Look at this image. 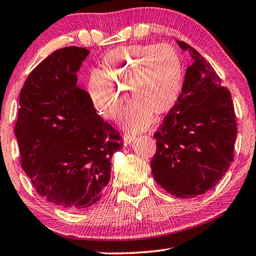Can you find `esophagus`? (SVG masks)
<instances>
[{
	"mask_svg": "<svg viewBox=\"0 0 256 256\" xmlns=\"http://www.w3.org/2000/svg\"><path fill=\"white\" fill-rule=\"evenodd\" d=\"M135 140V136H132V135H124V146H128L130 144V143L134 141Z\"/></svg>",
	"mask_w": 256,
	"mask_h": 256,
	"instance_id": "esophagus-1",
	"label": "esophagus"
}]
</instances>
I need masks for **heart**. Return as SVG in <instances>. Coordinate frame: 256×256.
I'll list each match as a JSON object with an SVG mask.
<instances>
[{
	"instance_id": "b5f03b06",
	"label": "heart",
	"mask_w": 256,
	"mask_h": 256,
	"mask_svg": "<svg viewBox=\"0 0 256 256\" xmlns=\"http://www.w3.org/2000/svg\"><path fill=\"white\" fill-rule=\"evenodd\" d=\"M102 71H93L88 94L104 118L115 120L124 113L129 88L132 104L126 126L140 132L148 127L152 114L169 112L183 87V62L169 44H138L118 48L102 59Z\"/></svg>"
}]
</instances>
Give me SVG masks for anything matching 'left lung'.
Wrapping results in <instances>:
<instances>
[{"label":"left lung","instance_id":"1","mask_svg":"<svg viewBox=\"0 0 256 256\" xmlns=\"http://www.w3.org/2000/svg\"><path fill=\"white\" fill-rule=\"evenodd\" d=\"M194 62L180 99L154 138L152 176L168 194L194 198L213 188L233 162L236 120L230 90L197 50L177 40Z\"/></svg>","mask_w":256,"mask_h":256}]
</instances>
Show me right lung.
Listing matches in <instances>:
<instances>
[{"mask_svg": "<svg viewBox=\"0 0 256 256\" xmlns=\"http://www.w3.org/2000/svg\"><path fill=\"white\" fill-rule=\"evenodd\" d=\"M90 51H54L28 76L20 94L15 136L20 163L38 194L68 210L99 200L110 178L113 154L124 146L118 132L96 114L78 87Z\"/></svg>", "mask_w": 256, "mask_h": 256, "instance_id": "obj_1", "label": "right lung"}]
</instances>
